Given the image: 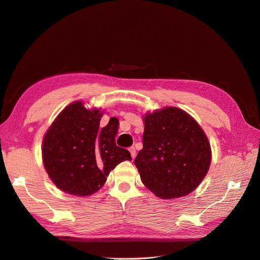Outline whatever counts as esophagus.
I'll return each instance as SVG.
<instances>
[{"instance_id":"1","label":"esophagus","mask_w":260,"mask_h":260,"mask_svg":"<svg viewBox=\"0 0 260 260\" xmlns=\"http://www.w3.org/2000/svg\"><path fill=\"white\" fill-rule=\"evenodd\" d=\"M129 152H131L132 158L134 159V158L136 157V149H135V147H131V148H129Z\"/></svg>"}]
</instances>
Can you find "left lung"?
<instances>
[{
    "label": "left lung",
    "mask_w": 260,
    "mask_h": 260,
    "mask_svg": "<svg viewBox=\"0 0 260 260\" xmlns=\"http://www.w3.org/2000/svg\"><path fill=\"white\" fill-rule=\"evenodd\" d=\"M143 149L135 158L142 182L161 199L191 193L206 176L212 152L196 119L174 106L143 116Z\"/></svg>",
    "instance_id": "8db88e82"
}]
</instances>
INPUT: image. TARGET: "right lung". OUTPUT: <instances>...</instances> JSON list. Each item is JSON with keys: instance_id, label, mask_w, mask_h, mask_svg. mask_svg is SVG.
Listing matches in <instances>:
<instances>
[{"instance_id": "obj_1", "label": "right lung", "mask_w": 260, "mask_h": 260, "mask_svg": "<svg viewBox=\"0 0 260 260\" xmlns=\"http://www.w3.org/2000/svg\"><path fill=\"white\" fill-rule=\"evenodd\" d=\"M103 111L86 109L75 101L59 113L43 139V162L58 189L88 197L103 187L111 170L132 160L128 150L118 147L115 136L118 119L112 117L100 127Z\"/></svg>"}]
</instances>
